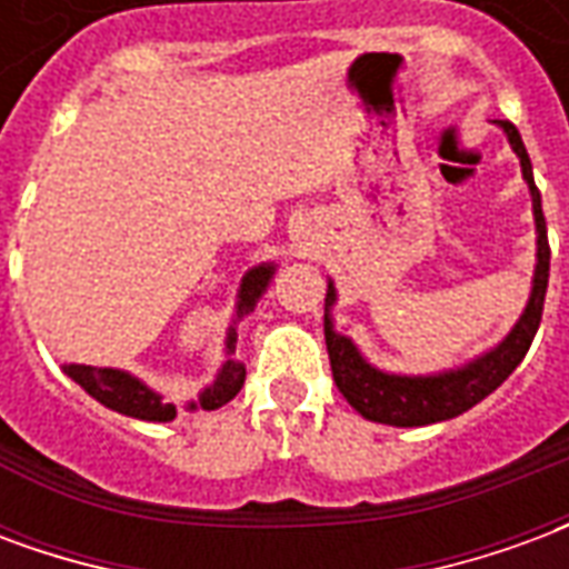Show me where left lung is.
Returning a JSON list of instances; mask_svg holds the SVG:
<instances>
[{
    "mask_svg": "<svg viewBox=\"0 0 569 569\" xmlns=\"http://www.w3.org/2000/svg\"><path fill=\"white\" fill-rule=\"evenodd\" d=\"M497 124L509 137V146L521 161V173H525L530 200H533V222H537V271H533V286H530L525 313L500 345L460 366V369L439 371V375H390V371L375 369L347 335L335 332L332 305L338 301V296H335V286L329 280L322 326H326V350H329V362H332V378L347 402L357 408L366 420L390 423V427H427V423L457 418V415L478 406L485 396L493 393L518 369V362L530 350V341H533L539 320H542L551 249L549 234H546V216H542V198H539V188L533 182V167L527 158L521 133L512 121H497Z\"/></svg>",
    "mask_w": 569,
    "mask_h": 569,
    "instance_id": "1",
    "label": "left lung"
}]
</instances>
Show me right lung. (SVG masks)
<instances>
[{
	"label": "right lung",
	"instance_id": "add662e5",
	"mask_svg": "<svg viewBox=\"0 0 569 569\" xmlns=\"http://www.w3.org/2000/svg\"><path fill=\"white\" fill-rule=\"evenodd\" d=\"M273 271H277L273 261H264V264H256L252 271H247V277L240 280V289H237V320L247 317L249 310L259 305V298L264 296V289L271 283ZM234 345L237 332L234 326H231L228 338H224V350H228L224 366L216 375V381L207 390H200L194 402H188V411H198V408L216 411V408H222L224 402H231L240 393V387L247 381V369H243V362L231 359ZM63 371H67L72 381L79 383L84 393H91L100 406L112 408L118 415H128V418L137 420H151V423H167V420L176 418L173 402H163L161 396L154 393L151 387H146L140 378H133L128 371L97 369V366H79V362H69V366H63Z\"/></svg>",
	"mask_w": 569,
	"mask_h": 569
}]
</instances>
